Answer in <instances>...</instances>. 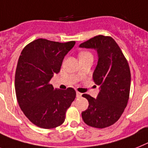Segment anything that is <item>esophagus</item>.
<instances>
[{
    "mask_svg": "<svg viewBox=\"0 0 148 148\" xmlns=\"http://www.w3.org/2000/svg\"><path fill=\"white\" fill-rule=\"evenodd\" d=\"M81 95H82V93L79 92H76V96H77V98L81 97Z\"/></svg>",
    "mask_w": 148,
    "mask_h": 148,
    "instance_id": "34e87169",
    "label": "esophagus"
}]
</instances>
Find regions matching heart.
<instances>
[{
    "instance_id": "b5f03b06",
    "label": "heart",
    "mask_w": 148,
    "mask_h": 148,
    "mask_svg": "<svg viewBox=\"0 0 148 148\" xmlns=\"http://www.w3.org/2000/svg\"><path fill=\"white\" fill-rule=\"evenodd\" d=\"M88 54H90V53H87V52H82V53H80V56H85V55H88Z\"/></svg>"
}]
</instances>
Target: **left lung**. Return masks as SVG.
Here are the masks:
<instances>
[{
	"label": "left lung",
	"instance_id": "8db88e82",
	"mask_svg": "<svg viewBox=\"0 0 148 148\" xmlns=\"http://www.w3.org/2000/svg\"><path fill=\"white\" fill-rule=\"evenodd\" d=\"M79 47L97 52L98 62L92 78L99 86L96 99L83 95L89 101V107L82 112V118L88 126L108 127L119 120L127 105L131 84L130 66L110 37L95 36Z\"/></svg>",
	"mask_w": 148,
	"mask_h": 148
}]
</instances>
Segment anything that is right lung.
Returning <instances> with one entry per match:
<instances>
[{"mask_svg":"<svg viewBox=\"0 0 148 148\" xmlns=\"http://www.w3.org/2000/svg\"><path fill=\"white\" fill-rule=\"evenodd\" d=\"M75 41L38 39L21 53L15 75V89L21 110L34 125L53 129L64 123L67 109L76 97L73 88L55 89L49 84L59 74L63 59Z\"/></svg>","mask_w":148,"mask_h":148,"instance_id":"1","label":"right lung"}]
</instances>
